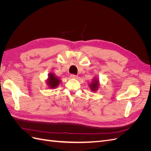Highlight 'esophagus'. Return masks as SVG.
I'll use <instances>...</instances> for the list:
<instances>
[{
  "label": "esophagus",
  "instance_id": "esophagus-1",
  "mask_svg": "<svg viewBox=\"0 0 151 151\" xmlns=\"http://www.w3.org/2000/svg\"><path fill=\"white\" fill-rule=\"evenodd\" d=\"M70 77V78H72V79H77V78H78V76H76V75H74V74H71Z\"/></svg>",
  "mask_w": 151,
  "mask_h": 151
}]
</instances>
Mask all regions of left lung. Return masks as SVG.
<instances>
[{"label":"left lung","mask_w":151,"mask_h":151,"mask_svg":"<svg viewBox=\"0 0 151 151\" xmlns=\"http://www.w3.org/2000/svg\"><path fill=\"white\" fill-rule=\"evenodd\" d=\"M99 86V80L96 78V77H94L93 79V81L91 82V83L89 84V87L91 90L93 91V92H95L96 91Z\"/></svg>","instance_id":"left-lung-1"}]
</instances>
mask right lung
Masks as SVG:
<instances>
[{
	"instance_id": "obj_1",
	"label": "right lung",
	"mask_w": 151,
	"mask_h": 151,
	"mask_svg": "<svg viewBox=\"0 0 151 151\" xmlns=\"http://www.w3.org/2000/svg\"><path fill=\"white\" fill-rule=\"evenodd\" d=\"M48 77L46 81V83L48 86V88L53 89V88H56L60 84L61 81L58 77L55 75L53 72L49 73V74L48 75Z\"/></svg>"
}]
</instances>
